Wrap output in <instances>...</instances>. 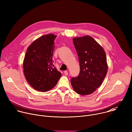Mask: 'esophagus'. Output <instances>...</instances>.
Segmentation results:
<instances>
[{"label":"esophagus","instance_id":"esophagus-1","mask_svg":"<svg viewBox=\"0 0 132 132\" xmlns=\"http://www.w3.org/2000/svg\"><path fill=\"white\" fill-rule=\"evenodd\" d=\"M64 73H65V75H66V76H67V75H68V71H67V70H65V71H64Z\"/></svg>","mask_w":132,"mask_h":132}]
</instances>
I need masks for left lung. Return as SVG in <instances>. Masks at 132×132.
<instances>
[{
    "mask_svg": "<svg viewBox=\"0 0 132 132\" xmlns=\"http://www.w3.org/2000/svg\"><path fill=\"white\" fill-rule=\"evenodd\" d=\"M78 54L80 73L71 79V84L77 93L89 95L102 84L108 72L105 52L103 47L89 35L73 38Z\"/></svg>",
    "mask_w": 132,
    "mask_h": 132,
    "instance_id": "1",
    "label": "left lung"
}]
</instances>
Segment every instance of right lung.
Wrapping results in <instances>:
<instances>
[{"label":"right lung","mask_w":132,"mask_h":132,"mask_svg":"<svg viewBox=\"0 0 132 132\" xmlns=\"http://www.w3.org/2000/svg\"><path fill=\"white\" fill-rule=\"evenodd\" d=\"M57 35H42L28 47L23 63V71L28 83L35 90L46 92L57 84L62 73L53 68V55Z\"/></svg>","instance_id":"obj_1"}]
</instances>
